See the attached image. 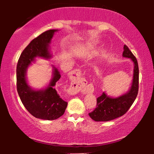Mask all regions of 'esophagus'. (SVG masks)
Masks as SVG:
<instances>
[{"label": "esophagus", "instance_id": "1", "mask_svg": "<svg viewBox=\"0 0 154 154\" xmlns=\"http://www.w3.org/2000/svg\"><path fill=\"white\" fill-rule=\"evenodd\" d=\"M71 85L69 90L71 93H75L79 91L86 84V81L82 75V71L81 69H78L71 73Z\"/></svg>", "mask_w": 154, "mask_h": 154}]
</instances>
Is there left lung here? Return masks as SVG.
<instances>
[{"label":"left lung","mask_w":154,"mask_h":154,"mask_svg":"<svg viewBox=\"0 0 154 154\" xmlns=\"http://www.w3.org/2000/svg\"><path fill=\"white\" fill-rule=\"evenodd\" d=\"M123 56L130 58L134 64L133 81L127 94L118 98H111L104 92L97 99V107L89 113L90 117L95 121H109L123 116L130 108L137 96L139 90V66L135 56L126 45H124Z\"/></svg>","instance_id":"1"}]
</instances>
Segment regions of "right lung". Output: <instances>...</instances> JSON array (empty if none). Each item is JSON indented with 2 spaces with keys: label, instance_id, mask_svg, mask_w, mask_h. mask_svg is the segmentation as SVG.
Here are the masks:
<instances>
[{
  "label": "right lung",
  "instance_id": "1",
  "mask_svg": "<svg viewBox=\"0 0 154 154\" xmlns=\"http://www.w3.org/2000/svg\"><path fill=\"white\" fill-rule=\"evenodd\" d=\"M57 29H50L35 38L25 48L17 65V90L26 110L37 119L55 120L64 114L68 103L60 97L57 91V82L61 75L54 69V77L45 90H31L25 78L26 70L35 57L50 58L48 44Z\"/></svg>",
  "mask_w": 154,
  "mask_h": 154
}]
</instances>
